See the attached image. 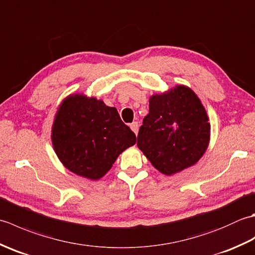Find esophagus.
I'll return each instance as SVG.
<instances>
[{
  "label": "esophagus",
  "instance_id": "obj_1",
  "mask_svg": "<svg viewBox=\"0 0 255 255\" xmlns=\"http://www.w3.org/2000/svg\"><path fill=\"white\" fill-rule=\"evenodd\" d=\"M130 128L131 130L134 132V133H138V130H139V124L137 122H133L131 125H130Z\"/></svg>",
  "mask_w": 255,
  "mask_h": 255
}]
</instances>
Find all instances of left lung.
Instances as JSON below:
<instances>
[{"instance_id":"left-lung-1","label":"left lung","mask_w":255,"mask_h":255,"mask_svg":"<svg viewBox=\"0 0 255 255\" xmlns=\"http://www.w3.org/2000/svg\"><path fill=\"white\" fill-rule=\"evenodd\" d=\"M210 124L200 100L184 85L149 100V114L137 145L156 170L175 174L202 158L209 143Z\"/></svg>"}]
</instances>
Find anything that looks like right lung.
<instances>
[{"mask_svg": "<svg viewBox=\"0 0 255 255\" xmlns=\"http://www.w3.org/2000/svg\"><path fill=\"white\" fill-rule=\"evenodd\" d=\"M51 139L62 164L90 180L104 176L118 155L136 143V134L123 123L115 107L82 94L62 102Z\"/></svg>", "mask_w": 255, "mask_h": 255, "instance_id": "1", "label": "right lung"}]
</instances>
